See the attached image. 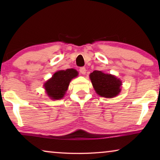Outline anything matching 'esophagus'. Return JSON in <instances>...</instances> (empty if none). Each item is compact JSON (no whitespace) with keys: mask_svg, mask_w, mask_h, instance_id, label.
I'll use <instances>...</instances> for the list:
<instances>
[{"mask_svg":"<svg viewBox=\"0 0 160 160\" xmlns=\"http://www.w3.org/2000/svg\"><path fill=\"white\" fill-rule=\"evenodd\" d=\"M79 72L82 74V75H84V74L86 73V68H85L84 67L80 68H79Z\"/></svg>","mask_w":160,"mask_h":160,"instance_id":"esophagus-1","label":"esophagus"}]
</instances>
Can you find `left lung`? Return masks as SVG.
I'll return each instance as SVG.
<instances>
[{
    "instance_id": "1",
    "label": "left lung",
    "mask_w": 160,
    "mask_h": 160,
    "mask_svg": "<svg viewBox=\"0 0 160 160\" xmlns=\"http://www.w3.org/2000/svg\"><path fill=\"white\" fill-rule=\"evenodd\" d=\"M89 78L96 93L101 97L114 98L121 92L122 81L115 76L94 71L90 73Z\"/></svg>"
}]
</instances>
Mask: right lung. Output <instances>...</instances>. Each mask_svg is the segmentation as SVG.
I'll return each instance as SVG.
<instances>
[{
  "instance_id": "right-lung-1",
  "label": "right lung",
  "mask_w": 160,
  "mask_h": 160,
  "mask_svg": "<svg viewBox=\"0 0 160 160\" xmlns=\"http://www.w3.org/2000/svg\"><path fill=\"white\" fill-rule=\"evenodd\" d=\"M78 76L75 69L58 71L43 84L47 95L52 100H60L64 97L71 81Z\"/></svg>"
}]
</instances>
